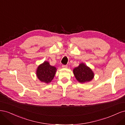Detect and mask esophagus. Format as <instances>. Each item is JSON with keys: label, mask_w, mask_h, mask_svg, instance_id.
Segmentation results:
<instances>
[{"label": "esophagus", "mask_w": 125, "mask_h": 125, "mask_svg": "<svg viewBox=\"0 0 125 125\" xmlns=\"http://www.w3.org/2000/svg\"><path fill=\"white\" fill-rule=\"evenodd\" d=\"M62 67L63 68H67L68 66L67 65H62Z\"/></svg>", "instance_id": "esophagus-1"}]
</instances>
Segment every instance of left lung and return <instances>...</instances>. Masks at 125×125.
<instances>
[{
	"mask_svg": "<svg viewBox=\"0 0 125 125\" xmlns=\"http://www.w3.org/2000/svg\"><path fill=\"white\" fill-rule=\"evenodd\" d=\"M73 73L77 80L81 83L91 81L94 77L92 70L84 63H80L77 67L74 68Z\"/></svg>",
	"mask_w": 125,
	"mask_h": 125,
	"instance_id": "8db88e82",
	"label": "left lung"
}]
</instances>
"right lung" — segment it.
Wrapping results in <instances>:
<instances>
[{"mask_svg": "<svg viewBox=\"0 0 125 125\" xmlns=\"http://www.w3.org/2000/svg\"><path fill=\"white\" fill-rule=\"evenodd\" d=\"M57 68L55 66L50 65L48 62L45 61L37 68L36 74L42 82L48 84L53 80Z\"/></svg>", "mask_w": 125, "mask_h": 125, "instance_id": "add662e5", "label": "right lung"}]
</instances>
